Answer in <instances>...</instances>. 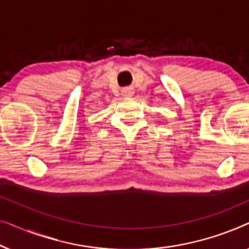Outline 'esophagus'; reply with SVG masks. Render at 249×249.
I'll list each match as a JSON object with an SVG mask.
<instances>
[{"label":"esophagus","mask_w":249,"mask_h":249,"mask_svg":"<svg viewBox=\"0 0 249 249\" xmlns=\"http://www.w3.org/2000/svg\"><path fill=\"white\" fill-rule=\"evenodd\" d=\"M122 95H124V96H125V97H130V96H132V95H134V89H132V88H124V89H122Z\"/></svg>","instance_id":"34e87169"}]
</instances>
